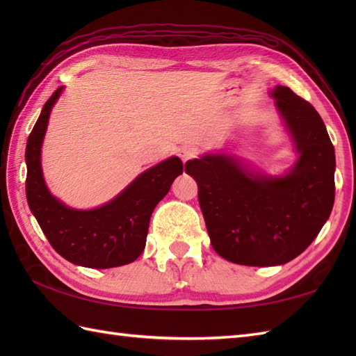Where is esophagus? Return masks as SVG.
Listing matches in <instances>:
<instances>
[{
    "mask_svg": "<svg viewBox=\"0 0 356 356\" xmlns=\"http://www.w3.org/2000/svg\"><path fill=\"white\" fill-rule=\"evenodd\" d=\"M195 149L193 148V147H182L179 149V156H180V159H182V162H188V161H191V159H194L195 157Z\"/></svg>",
    "mask_w": 356,
    "mask_h": 356,
    "instance_id": "1",
    "label": "esophagus"
}]
</instances>
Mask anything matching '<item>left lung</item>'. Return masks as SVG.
<instances>
[{
    "label": "left lung",
    "mask_w": 356,
    "mask_h": 356,
    "mask_svg": "<svg viewBox=\"0 0 356 356\" xmlns=\"http://www.w3.org/2000/svg\"><path fill=\"white\" fill-rule=\"evenodd\" d=\"M272 96L289 128L298 162L284 177H257L232 157L185 163L214 251L245 266H275L300 255L318 236L335 200V149L323 119L289 87Z\"/></svg>",
    "instance_id": "left-lung-1"
}]
</instances>
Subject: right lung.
<instances>
[{
	"label": "right lung",
	"mask_w": 356,
	"mask_h": 356,
	"mask_svg": "<svg viewBox=\"0 0 356 356\" xmlns=\"http://www.w3.org/2000/svg\"><path fill=\"white\" fill-rule=\"evenodd\" d=\"M63 88L49 97L30 133L26 147V195L30 211L55 251L74 264L95 269L122 266L134 261L145 248L149 217L184 163L171 157L142 172L107 205L76 211L51 197L41 171V143L49 115Z\"/></svg>",
	"instance_id": "1"
}]
</instances>
